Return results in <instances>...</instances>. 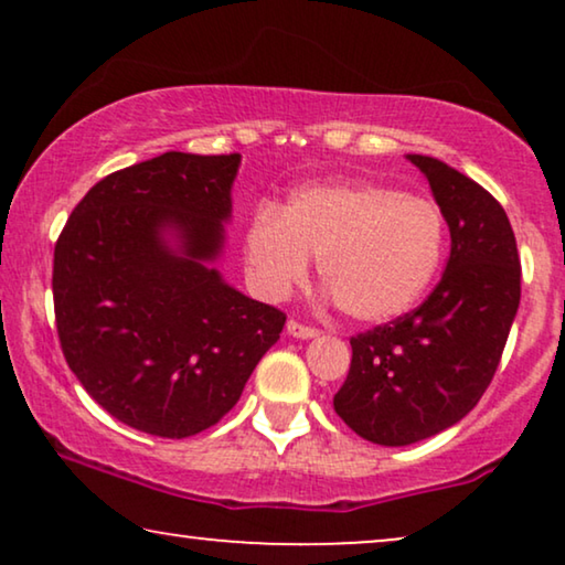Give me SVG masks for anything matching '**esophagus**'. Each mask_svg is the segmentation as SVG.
Here are the masks:
<instances>
[{
  "label": "esophagus",
  "mask_w": 565,
  "mask_h": 565,
  "mask_svg": "<svg viewBox=\"0 0 565 565\" xmlns=\"http://www.w3.org/2000/svg\"><path fill=\"white\" fill-rule=\"evenodd\" d=\"M288 334H290V337H298V339H311V337L319 334V329L308 327V323H300V321H296V319H290V321H288Z\"/></svg>",
  "instance_id": "esophagus-1"
}]
</instances>
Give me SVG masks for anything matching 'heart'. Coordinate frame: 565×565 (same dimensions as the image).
I'll return each mask as SVG.
<instances>
[{
    "label": "heart",
    "instance_id": "heart-1",
    "mask_svg": "<svg viewBox=\"0 0 565 565\" xmlns=\"http://www.w3.org/2000/svg\"><path fill=\"white\" fill-rule=\"evenodd\" d=\"M447 246L445 213L429 198L377 182L306 188L282 211L259 207L244 236L252 277L282 298L321 259L323 288L360 323L406 313L435 280Z\"/></svg>",
    "mask_w": 565,
    "mask_h": 565
}]
</instances>
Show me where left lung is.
I'll return each mask as SVG.
<instances>
[{
    "mask_svg": "<svg viewBox=\"0 0 565 565\" xmlns=\"http://www.w3.org/2000/svg\"><path fill=\"white\" fill-rule=\"evenodd\" d=\"M408 159L427 174L445 213L450 259L422 306L350 339V373L334 396L339 419L385 447L437 435L481 401L522 285L516 238L499 200L445 161Z\"/></svg>",
    "mask_w": 565,
    "mask_h": 565,
    "instance_id": "obj_1",
    "label": "left lung"
}]
</instances>
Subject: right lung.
I'll return each mask as SVG.
<instances>
[{"label":"right lung","mask_w":565,"mask_h":565,"mask_svg":"<svg viewBox=\"0 0 565 565\" xmlns=\"http://www.w3.org/2000/svg\"><path fill=\"white\" fill-rule=\"evenodd\" d=\"M242 157L167 151L99 180L53 252L61 352L115 419L182 439L218 424L280 339V308L242 296L218 257ZM167 227L181 236L166 246Z\"/></svg>","instance_id":"obj_1"}]
</instances>
